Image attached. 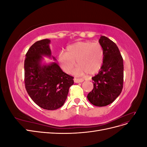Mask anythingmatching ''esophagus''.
<instances>
[{
    "mask_svg": "<svg viewBox=\"0 0 147 147\" xmlns=\"http://www.w3.org/2000/svg\"><path fill=\"white\" fill-rule=\"evenodd\" d=\"M74 80L75 83H82V82H83L84 81V80L83 78H74Z\"/></svg>",
    "mask_w": 147,
    "mask_h": 147,
    "instance_id": "1",
    "label": "esophagus"
}]
</instances>
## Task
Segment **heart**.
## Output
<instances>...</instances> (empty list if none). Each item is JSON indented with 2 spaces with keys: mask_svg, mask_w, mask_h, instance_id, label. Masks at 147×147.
I'll return each mask as SVG.
<instances>
[{
  "mask_svg": "<svg viewBox=\"0 0 147 147\" xmlns=\"http://www.w3.org/2000/svg\"><path fill=\"white\" fill-rule=\"evenodd\" d=\"M103 48L98 43L90 41L78 42L67 47L62 52L59 61L66 73H72L75 65H78L75 74L82 76L86 72L94 74L101 68L104 61Z\"/></svg>",
  "mask_w": 147,
  "mask_h": 147,
  "instance_id": "obj_1",
  "label": "heart"
}]
</instances>
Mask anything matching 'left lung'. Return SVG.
<instances>
[{"mask_svg": "<svg viewBox=\"0 0 147 147\" xmlns=\"http://www.w3.org/2000/svg\"><path fill=\"white\" fill-rule=\"evenodd\" d=\"M104 50V61L99 72L92 77L93 88L87 96L95 106L107 105L121 94L123 86V59L117 45L105 36L99 40Z\"/></svg>", "mask_w": 147, "mask_h": 147, "instance_id": "8db88e82", "label": "left lung"}]
</instances>
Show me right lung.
Returning a JSON list of instances; mask_svg holds the SVG:
<instances>
[{
    "label": "right lung",
    "instance_id": "add662e5",
    "mask_svg": "<svg viewBox=\"0 0 147 147\" xmlns=\"http://www.w3.org/2000/svg\"><path fill=\"white\" fill-rule=\"evenodd\" d=\"M50 40L43 39L34 43L26 55L24 83L30 98L43 109L53 110L63 106L74 77L64 73L56 62L42 64V56L52 57Z\"/></svg>",
    "mask_w": 147,
    "mask_h": 147
}]
</instances>
